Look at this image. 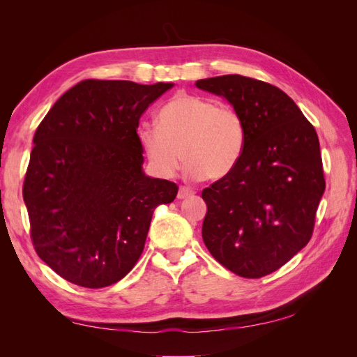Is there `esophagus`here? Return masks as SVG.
Listing matches in <instances>:
<instances>
[{
    "mask_svg": "<svg viewBox=\"0 0 357 357\" xmlns=\"http://www.w3.org/2000/svg\"><path fill=\"white\" fill-rule=\"evenodd\" d=\"M193 193H195V190H193V189L186 188V186H181V188L178 189L177 198H178V199H185V198H188V197H192Z\"/></svg>",
    "mask_w": 357,
    "mask_h": 357,
    "instance_id": "34e87169",
    "label": "esophagus"
}]
</instances>
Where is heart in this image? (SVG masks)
I'll use <instances>...</instances> for the list:
<instances>
[{"instance_id":"heart-1","label":"heart","mask_w":357,"mask_h":357,"mask_svg":"<svg viewBox=\"0 0 357 357\" xmlns=\"http://www.w3.org/2000/svg\"><path fill=\"white\" fill-rule=\"evenodd\" d=\"M158 123L139 126L138 139L150 167L162 178L174 177L183 159L189 177L222 178L243 156L245 121L229 104L178 93L162 107Z\"/></svg>"}]
</instances>
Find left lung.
I'll list each match as a JSON object with an SVG mask.
<instances>
[{
  "instance_id": "obj_1",
  "label": "left lung",
  "mask_w": 357,
  "mask_h": 357,
  "mask_svg": "<svg viewBox=\"0 0 357 357\" xmlns=\"http://www.w3.org/2000/svg\"><path fill=\"white\" fill-rule=\"evenodd\" d=\"M195 84L228 100L247 126L238 164L202 190V240L234 274L261 278L312 235L326 186L317 132L294 100L269 83L228 74Z\"/></svg>"
}]
</instances>
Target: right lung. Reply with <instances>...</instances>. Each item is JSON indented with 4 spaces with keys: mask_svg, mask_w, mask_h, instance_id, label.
Returning a JSON list of instances; mask_svg holds the SVG:
<instances>
[{
    "mask_svg": "<svg viewBox=\"0 0 357 357\" xmlns=\"http://www.w3.org/2000/svg\"><path fill=\"white\" fill-rule=\"evenodd\" d=\"M172 83L83 80L38 125L24 181L37 255L67 282L117 283L142 256L155 208L178 188L143 171L137 128Z\"/></svg>",
    "mask_w": 357,
    "mask_h": 357,
    "instance_id": "add662e5",
    "label": "right lung"
}]
</instances>
